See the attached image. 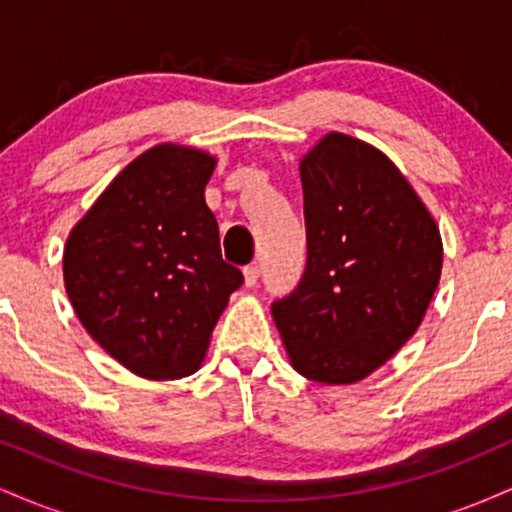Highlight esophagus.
<instances>
[{
  "mask_svg": "<svg viewBox=\"0 0 512 512\" xmlns=\"http://www.w3.org/2000/svg\"><path fill=\"white\" fill-rule=\"evenodd\" d=\"M243 276H245V286H255L257 279H260V269H257V264H248V267L243 269Z\"/></svg>",
  "mask_w": 512,
  "mask_h": 512,
  "instance_id": "34e87169",
  "label": "esophagus"
}]
</instances>
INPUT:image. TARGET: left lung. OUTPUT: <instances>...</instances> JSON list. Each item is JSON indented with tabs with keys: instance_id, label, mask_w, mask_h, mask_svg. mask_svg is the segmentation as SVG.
<instances>
[{
	"instance_id": "left-lung-1",
	"label": "left lung",
	"mask_w": 512,
	"mask_h": 512,
	"mask_svg": "<svg viewBox=\"0 0 512 512\" xmlns=\"http://www.w3.org/2000/svg\"><path fill=\"white\" fill-rule=\"evenodd\" d=\"M301 182L308 262L272 315L298 373L351 385L419 330L443 243L407 178L366 142L327 134L303 156Z\"/></svg>"
}]
</instances>
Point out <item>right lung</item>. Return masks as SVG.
Returning a JSON list of instances; mask_svg holds the SVG:
<instances>
[{
    "mask_svg": "<svg viewBox=\"0 0 512 512\" xmlns=\"http://www.w3.org/2000/svg\"><path fill=\"white\" fill-rule=\"evenodd\" d=\"M216 158L158 144L134 158L69 233L64 289L76 317L132 373H195L243 274L223 262L204 202Z\"/></svg>",
    "mask_w": 512,
    "mask_h": 512,
    "instance_id": "add662e5",
    "label": "right lung"
}]
</instances>
